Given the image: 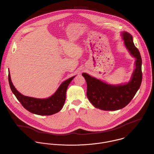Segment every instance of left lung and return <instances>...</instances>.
I'll return each mask as SVG.
<instances>
[{
	"mask_svg": "<svg viewBox=\"0 0 154 154\" xmlns=\"http://www.w3.org/2000/svg\"><path fill=\"white\" fill-rule=\"evenodd\" d=\"M122 37L126 47L136 58V68L128 84L110 85L86 73H82L87 84L88 100L95 107L100 110L114 111L124 108L131 101L142 83V58L139 51L133 43L131 34L123 32Z\"/></svg>",
	"mask_w": 154,
	"mask_h": 154,
	"instance_id": "obj_1",
	"label": "left lung"
}]
</instances>
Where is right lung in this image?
Here are the masks:
<instances>
[{
    "label": "right lung",
    "mask_w": 154,
    "mask_h": 154,
    "mask_svg": "<svg viewBox=\"0 0 154 154\" xmlns=\"http://www.w3.org/2000/svg\"><path fill=\"white\" fill-rule=\"evenodd\" d=\"M74 78L73 76L64 81L52 96L40 99L26 97L19 92L12 82L9 70L8 74L10 88L22 106L33 114L41 116L52 115L61 110L65 102L66 90Z\"/></svg>",
    "instance_id": "1"
}]
</instances>
